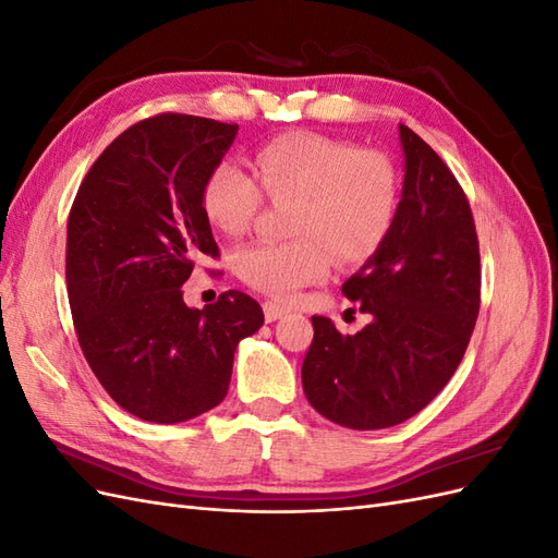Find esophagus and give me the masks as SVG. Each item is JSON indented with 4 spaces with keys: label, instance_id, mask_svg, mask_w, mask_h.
<instances>
[{
    "label": "esophagus",
    "instance_id": "34e87169",
    "mask_svg": "<svg viewBox=\"0 0 558 558\" xmlns=\"http://www.w3.org/2000/svg\"><path fill=\"white\" fill-rule=\"evenodd\" d=\"M263 310H265V320H267V324H272V320L281 318L283 314H289V310H286L283 305H279V302H265Z\"/></svg>",
    "mask_w": 558,
    "mask_h": 558
}]
</instances>
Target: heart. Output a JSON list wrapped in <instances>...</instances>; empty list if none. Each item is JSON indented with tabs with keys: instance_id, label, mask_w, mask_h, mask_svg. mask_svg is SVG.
Returning <instances> with one entry per match:
<instances>
[{
	"instance_id": "b5f03b06",
	"label": "heart",
	"mask_w": 558,
	"mask_h": 558,
	"mask_svg": "<svg viewBox=\"0 0 558 558\" xmlns=\"http://www.w3.org/2000/svg\"><path fill=\"white\" fill-rule=\"evenodd\" d=\"M253 162L258 181L223 160L202 185L209 223L232 238L251 228L263 193L272 202H295L289 234L298 240L248 244L234 256V269L251 289L293 300L300 289L328 277L332 256L342 265L361 263L393 228L400 181L379 150L318 132H289L263 144Z\"/></svg>"
}]
</instances>
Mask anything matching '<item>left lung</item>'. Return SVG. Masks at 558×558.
Masks as SVG:
<instances>
[{
	"instance_id": "8db88e82",
	"label": "left lung",
	"mask_w": 558,
	"mask_h": 558,
	"mask_svg": "<svg viewBox=\"0 0 558 558\" xmlns=\"http://www.w3.org/2000/svg\"><path fill=\"white\" fill-rule=\"evenodd\" d=\"M402 197L391 232L342 293L373 316L356 335L312 316L302 363L312 408L353 430L391 428L442 391L480 314V244L463 189L435 150L400 125Z\"/></svg>"
}]
</instances>
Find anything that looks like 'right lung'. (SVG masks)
I'll list each match as a JSON object with an SVG mask.
<instances>
[{"label": "right lung", "instance_id": "right-lung-1", "mask_svg": "<svg viewBox=\"0 0 558 558\" xmlns=\"http://www.w3.org/2000/svg\"><path fill=\"white\" fill-rule=\"evenodd\" d=\"M240 125L160 113L134 123L83 179L66 223V295L105 391L154 424H181L228 396L240 340L263 326L242 291L183 302L202 256H218L202 185Z\"/></svg>", "mask_w": 558, "mask_h": 558}]
</instances>
